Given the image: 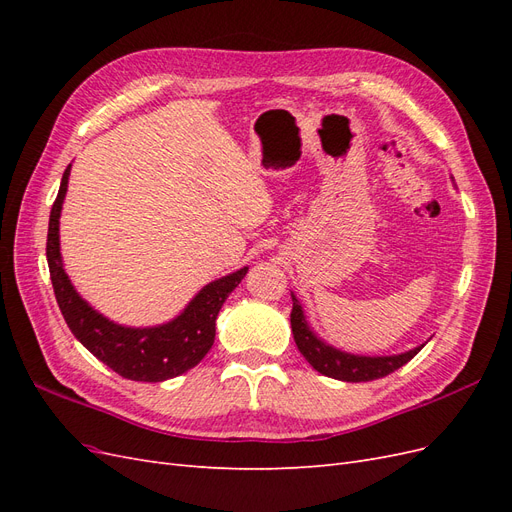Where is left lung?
Listing matches in <instances>:
<instances>
[{
	"label": "left lung",
	"instance_id": "obj_1",
	"mask_svg": "<svg viewBox=\"0 0 512 512\" xmlns=\"http://www.w3.org/2000/svg\"><path fill=\"white\" fill-rule=\"evenodd\" d=\"M290 324H292L294 342H297L307 363L312 365L316 371H320V374L335 378V380H344V382H369V380H378V378L389 376L395 369H399L401 365H406L410 359H414V356L423 348V346H418L410 352L395 354V356H356V354L335 350V348L324 344L322 339H318L312 333V329L307 327L303 309L294 294H292Z\"/></svg>",
	"mask_w": 512,
	"mask_h": 512
}]
</instances>
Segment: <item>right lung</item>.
I'll return each mask as SVG.
<instances>
[{"label": "right lung", "mask_w": 512, "mask_h": 512, "mask_svg": "<svg viewBox=\"0 0 512 512\" xmlns=\"http://www.w3.org/2000/svg\"><path fill=\"white\" fill-rule=\"evenodd\" d=\"M70 168L64 170L57 198L49 218L46 235V260L57 305L64 320L79 342L119 376L136 382H162L185 374L203 361L215 339L218 318L228 294L235 290L247 273V267L215 280L200 290L183 314L162 327L130 329L115 324L94 307H89L70 284L59 254V215L68 190Z\"/></svg>", "instance_id": "right-lung-1"}]
</instances>
